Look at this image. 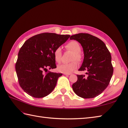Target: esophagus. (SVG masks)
Wrapping results in <instances>:
<instances>
[{"instance_id": "34e87169", "label": "esophagus", "mask_w": 128, "mask_h": 128, "mask_svg": "<svg viewBox=\"0 0 128 128\" xmlns=\"http://www.w3.org/2000/svg\"><path fill=\"white\" fill-rule=\"evenodd\" d=\"M64 75H66V76H69L70 75V74H66V73H64Z\"/></svg>"}]
</instances>
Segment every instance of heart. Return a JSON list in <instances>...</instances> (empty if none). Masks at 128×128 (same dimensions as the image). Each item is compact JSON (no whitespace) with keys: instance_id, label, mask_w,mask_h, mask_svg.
I'll return each mask as SVG.
<instances>
[{"instance_id":"heart-1","label":"heart","mask_w":128,"mask_h":128,"mask_svg":"<svg viewBox=\"0 0 128 128\" xmlns=\"http://www.w3.org/2000/svg\"><path fill=\"white\" fill-rule=\"evenodd\" d=\"M65 47L67 50L74 53L71 61L76 60L78 62H80L82 60V56L80 53L81 52V46L78 41L75 40L71 41L66 44ZM53 55H54L55 60L58 63H59L61 61L62 55L60 47H57L54 50L53 52ZM78 66V63L76 62H73L70 63H64L59 65L57 67V70L60 72L70 74L76 70Z\"/></svg>"}]
</instances>
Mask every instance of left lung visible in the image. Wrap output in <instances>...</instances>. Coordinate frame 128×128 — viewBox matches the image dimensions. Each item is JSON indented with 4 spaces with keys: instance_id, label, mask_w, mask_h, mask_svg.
I'll list each match as a JSON object with an SVG mask.
<instances>
[{
    "instance_id": "1",
    "label": "left lung",
    "mask_w": 128,
    "mask_h": 128,
    "mask_svg": "<svg viewBox=\"0 0 128 128\" xmlns=\"http://www.w3.org/2000/svg\"><path fill=\"white\" fill-rule=\"evenodd\" d=\"M70 39L78 41L83 47L84 57L78 70L86 71L87 75H77L72 90L84 99L96 97L108 87L114 72L110 52L102 40L90 34L73 35Z\"/></svg>"
}]
</instances>
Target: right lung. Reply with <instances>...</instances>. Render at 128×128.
<instances>
[{
	"label": "right lung",
	"instance_id": "1",
	"mask_svg": "<svg viewBox=\"0 0 128 128\" xmlns=\"http://www.w3.org/2000/svg\"><path fill=\"white\" fill-rule=\"evenodd\" d=\"M70 36L44 32L34 35L24 43L18 54L15 69L20 87L26 93L40 98L54 90L62 74L50 72L47 69L57 68L53 52Z\"/></svg>",
	"mask_w": 128,
	"mask_h": 128
}]
</instances>
